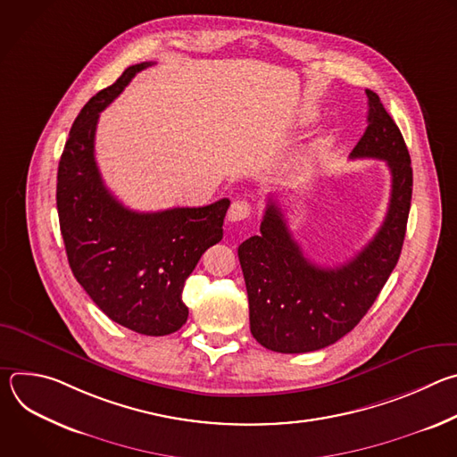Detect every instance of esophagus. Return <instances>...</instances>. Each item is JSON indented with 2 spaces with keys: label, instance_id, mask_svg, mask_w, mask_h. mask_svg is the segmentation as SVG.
<instances>
[{
  "label": "esophagus",
  "instance_id": "34e87169",
  "mask_svg": "<svg viewBox=\"0 0 457 457\" xmlns=\"http://www.w3.org/2000/svg\"><path fill=\"white\" fill-rule=\"evenodd\" d=\"M251 215V204L245 201H235L228 212V220L240 222Z\"/></svg>",
  "mask_w": 457,
  "mask_h": 457
}]
</instances>
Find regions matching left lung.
Here are the masks:
<instances>
[{"label":"left lung","instance_id":"left-lung-1","mask_svg":"<svg viewBox=\"0 0 457 457\" xmlns=\"http://www.w3.org/2000/svg\"><path fill=\"white\" fill-rule=\"evenodd\" d=\"M369 126L351 159H381L393 177L385 220L349 262L320 268L303 256L282 208L270 199L254 235L238 245L254 340L275 353H311L351 333L370 309L402 253L411 199L412 166L400 128L367 90Z\"/></svg>","mask_w":457,"mask_h":457}]
</instances>
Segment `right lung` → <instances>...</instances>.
<instances>
[{
  "label": "right lung",
  "instance_id": "add662e5",
  "mask_svg": "<svg viewBox=\"0 0 457 457\" xmlns=\"http://www.w3.org/2000/svg\"><path fill=\"white\" fill-rule=\"evenodd\" d=\"M150 64L128 67L83 106L59 161L55 199L71 270L94 303L122 328L164 337L187 320L184 282L222 240L229 201L139 213L104 186L94 157L99 113Z\"/></svg>",
  "mask_w": 457,
  "mask_h": 457
}]
</instances>
